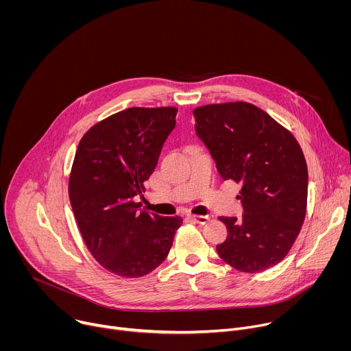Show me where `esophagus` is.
Returning a JSON list of instances; mask_svg holds the SVG:
<instances>
[{"mask_svg":"<svg viewBox=\"0 0 351 351\" xmlns=\"http://www.w3.org/2000/svg\"><path fill=\"white\" fill-rule=\"evenodd\" d=\"M190 219H193L194 222L199 223V225H206L210 221L208 215H190Z\"/></svg>","mask_w":351,"mask_h":351,"instance_id":"obj_1","label":"esophagus"}]
</instances>
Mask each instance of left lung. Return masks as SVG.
I'll list each match as a JSON object with an SVG mask.
<instances>
[{
	"mask_svg": "<svg viewBox=\"0 0 351 351\" xmlns=\"http://www.w3.org/2000/svg\"><path fill=\"white\" fill-rule=\"evenodd\" d=\"M193 115L221 178L241 184L243 218H219L229 234L217 245L218 256L248 274L279 264L306 218L308 171L302 148L253 104H211Z\"/></svg>",
	"mask_w": 351,
	"mask_h": 351,
	"instance_id": "obj_1",
	"label": "left lung"
}]
</instances>
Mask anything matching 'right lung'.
<instances>
[{
	"label": "right lung",
	"mask_w": 351,
	"mask_h": 351,
	"mask_svg": "<svg viewBox=\"0 0 351 351\" xmlns=\"http://www.w3.org/2000/svg\"><path fill=\"white\" fill-rule=\"evenodd\" d=\"M178 110L128 108L80 140L69 178L71 206L93 257L107 271L140 278L161 265L180 217L140 210L134 197L154 172Z\"/></svg>",
	"instance_id": "obj_1"
}]
</instances>
